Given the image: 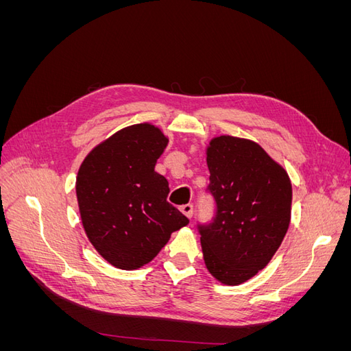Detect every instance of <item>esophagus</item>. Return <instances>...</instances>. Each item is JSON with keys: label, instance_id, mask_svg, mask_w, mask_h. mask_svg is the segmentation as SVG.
I'll list each match as a JSON object with an SVG mask.
<instances>
[{"label": "esophagus", "instance_id": "esophagus-1", "mask_svg": "<svg viewBox=\"0 0 351 351\" xmlns=\"http://www.w3.org/2000/svg\"><path fill=\"white\" fill-rule=\"evenodd\" d=\"M180 209H182V212H183V214H184L186 217L192 218V215H193V205H192V204L182 205V206H180Z\"/></svg>", "mask_w": 351, "mask_h": 351}]
</instances>
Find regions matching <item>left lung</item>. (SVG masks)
I'll return each instance as SVG.
<instances>
[{"mask_svg": "<svg viewBox=\"0 0 351 351\" xmlns=\"http://www.w3.org/2000/svg\"><path fill=\"white\" fill-rule=\"evenodd\" d=\"M214 217L199 222L206 268L237 285L267 267L290 226L289 174L252 141L219 136L208 147Z\"/></svg>", "mask_w": 351, "mask_h": 351, "instance_id": "obj_1", "label": "left lung"}]
</instances>
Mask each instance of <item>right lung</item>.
<instances>
[{
  "instance_id": "1",
  "label": "right lung",
  "mask_w": 351,
  "mask_h": 351,
  "mask_svg": "<svg viewBox=\"0 0 351 351\" xmlns=\"http://www.w3.org/2000/svg\"><path fill=\"white\" fill-rule=\"evenodd\" d=\"M168 139L142 123L117 132L80 165L76 193L84 231L114 267L151 262L189 218L167 200V178L155 171Z\"/></svg>"
}]
</instances>
